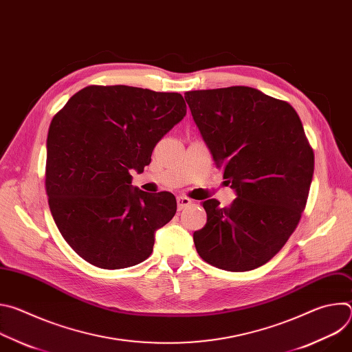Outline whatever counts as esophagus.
<instances>
[{
	"label": "esophagus",
	"instance_id": "obj_1",
	"mask_svg": "<svg viewBox=\"0 0 352 352\" xmlns=\"http://www.w3.org/2000/svg\"><path fill=\"white\" fill-rule=\"evenodd\" d=\"M177 204H178V210H182V209L188 208V206L192 204V200H190L189 197H186V196L179 195V196L177 197Z\"/></svg>",
	"mask_w": 352,
	"mask_h": 352
}]
</instances>
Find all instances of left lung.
<instances>
[{
	"label": "left lung",
	"mask_w": 352,
	"mask_h": 352,
	"mask_svg": "<svg viewBox=\"0 0 352 352\" xmlns=\"http://www.w3.org/2000/svg\"><path fill=\"white\" fill-rule=\"evenodd\" d=\"M217 168L236 190L232 204L204 202L206 226L193 232L199 256L228 272L267 263L307 206L314 148L294 107L248 86L185 93Z\"/></svg>",
	"instance_id": "left-lung-1"
}]
</instances>
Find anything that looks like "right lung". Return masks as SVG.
Wrapping results in <instances>:
<instances>
[{
    "mask_svg": "<svg viewBox=\"0 0 352 352\" xmlns=\"http://www.w3.org/2000/svg\"><path fill=\"white\" fill-rule=\"evenodd\" d=\"M185 114L179 93L91 85L54 116L47 136L48 206L83 261L117 270L152 255L155 231L174 217L177 200L171 192L132 189L129 170L143 171L156 143Z\"/></svg>",
    "mask_w": 352,
    "mask_h": 352,
    "instance_id": "obj_1",
    "label": "right lung"
}]
</instances>
